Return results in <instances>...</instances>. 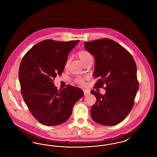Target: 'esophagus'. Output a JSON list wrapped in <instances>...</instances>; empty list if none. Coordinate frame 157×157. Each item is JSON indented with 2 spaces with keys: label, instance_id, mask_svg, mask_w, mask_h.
Returning <instances> with one entry per match:
<instances>
[{
  "label": "esophagus",
  "instance_id": "34e87169",
  "mask_svg": "<svg viewBox=\"0 0 157 157\" xmlns=\"http://www.w3.org/2000/svg\"><path fill=\"white\" fill-rule=\"evenodd\" d=\"M83 93H84V95H85V96L88 95L90 94V91H88L85 90H83Z\"/></svg>",
  "mask_w": 157,
  "mask_h": 157
}]
</instances>
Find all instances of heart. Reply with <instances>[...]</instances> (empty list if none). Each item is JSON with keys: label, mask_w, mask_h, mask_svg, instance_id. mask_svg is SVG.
Wrapping results in <instances>:
<instances>
[{"label": "heart", "mask_w": 157, "mask_h": 157, "mask_svg": "<svg viewBox=\"0 0 157 157\" xmlns=\"http://www.w3.org/2000/svg\"><path fill=\"white\" fill-rule=\"evenodd\" d=\"M78 55L79 56V58H80V59L82 60L83 63H84L85 62H86L88 59H90V58H92V56L90 55L89 52H88L87 51L85 50H82L79 51L78 53ZM69 62V59H67L65 63V66L67 67L68 65V63ZM75 82L79 84H84L85 83V79L82 77H77L75 79Z\"/></svg>", "instance_id": "heart-1"}]
</instances>
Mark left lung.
<instances>
[{"label": "left lung", "mask_w": 157, "mask_h": 157, "mask_svg": "<svg viewBox=\"0 0 157 157\" xmlns=\"http://www.w3.org/2000/svg\"><path fill=\"white\" fill-rule=\"evenodd\" d=\"M85 49L95 57L94 76L98 78L95 88L106 86L105 94L92 90L97 98L90 115L98 124L117 125L124 120L134 105L139 84L136 65L131 53L112 39L105 38L84 43Z\"/></svg>", "instance_id": "obj_1"}]
</instances>
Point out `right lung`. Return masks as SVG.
I'll use <instances>...</instances> for the list:
<instances>
[{
    "label": "right lung",
    "mask_w": 157,
    "mask_h": 157,
    "mask_svg": "<svg viewBox=\"0 0 157 157\" xmlns=\"http://www.w3.org/2000/svg\"><path fill=\"white\" fill-rule=\"evenodd\" d=\"M79 40L46 39L34 45L21 60L19 80L25 104L34 118L46 126L60 125L71 117L83 96L81 88L67 85L58 90L53 79L62 75L67 56Z\"/></svg>",
    "instance_id": "add662e5"
}]
</instances>
